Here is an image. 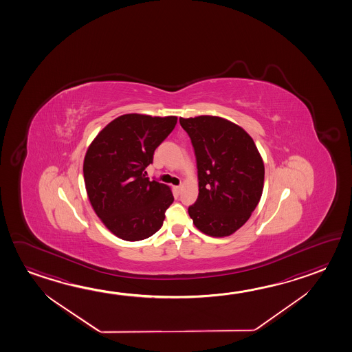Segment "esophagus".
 <instances>
[{
  "label": "esophagus",
  "instance_id": "34e87169",
  "mask_svg": "<svg viewBox=\"0 0 352 352\" xmlns=\"http://www.w3.org/2000/svg\"><path fill=\"white\" fill-rule=\"evenodd\" d=\"M181 188H182V186H176V187H175V191L177 192V193H179Z\"/></svg>",
  "mask_w": 352,
  "mask_h": 352
}]
</instances>
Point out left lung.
<instances>
[{"mask_svg": "<svg viewBox=\"0 0 352 352\" xmlns=\"http://www.w3.org/2000/svg\"><path fill=\"white\" fill-rule=\"evenodd\" d=\"M191 138L199 193L188 214L209 236H229L243 227L263 195L265 166L252 138L213 116L179 118Z\"/></svg>", "mask_w": 352, "mask_h": 352, "instance_id": "8db88e82", "label": "left lung"}]
</instances>
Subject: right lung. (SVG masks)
Here are the masks:
<instances>
[{"mask_svg": "<svg viewBox=\"0 0 352 352\" xmlns=\"http://www.w3.org/2000/svg\"><path fill=\"white\" fill-rule=\"evenodd\" d=\"M176 123L175 116L123 114L89 144L84 160L86 191L96 214L116 236L138 241L162 227L173 192L149 181L144 170Z\"/></svg>", "mask_w": 352, "mask_h": 352, "instance_id": "add662e5", "label": "right lung"}]
</instances>
